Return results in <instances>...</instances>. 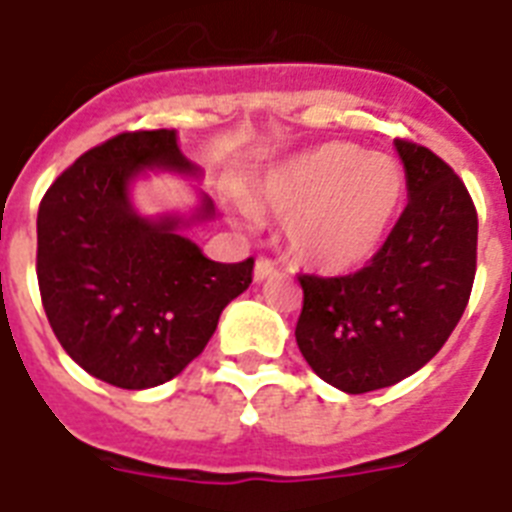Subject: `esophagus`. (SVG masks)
<instances>
[{
    "label": "esophagus",
    "mask_w": 512,
    "mask_h": 512,
    "mask_svg": "<svg viewBox=\"0 0 512 512\" xmlns=\"http://www.w3.org/2000/svg\"><path fill=\"white\" fill-rule=\"evenodd\" d=\"M273 273H276V263H273V260H268V257H257L255 281L268 279V276H273Z\"/></svg>",
    "instance_id": "34e87169"
}]
</instances>
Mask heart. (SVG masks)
<instances>
[{"label": "heart", "instance_id": "1", "mask_svg": "<svg viewBox=\"0 0 512 512\" xmlns=\"http://www.w3.org/2000/svg\"><path fill=\"white\" fill-rule=\"evenodd\" d=\"M401 196L404 170L393 156L329 140L273 170L252 207L284 215L297 263L345 273L377 252Z\"/></svg>", "mask_w": 512, "mask_h": 512}]
</instances>
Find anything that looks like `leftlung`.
Returning a JSON list of instances; mask_svg holds the SVG:
<instances>
[{
  "instance_id": "1",
  "label": "left lung",
  "mask_w": 512,
  "mask_h": 512,
  "mask_svg": "<svg viewBox=\"0 0 512 512\" xmlns=\"http://www.w3.org/2000/svg\"><path fill=\"white\" fill-rule=\"evenodd\" d=\"M396 151L409 201L377 255L348 276H297V348L345 393L388 388L428 364L476 279L478 215L465 183L430 148L396 140Z\"/></svg>"
}]
</instances>
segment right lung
Wrapping results in <instances>:
<instances>
[{"label":"right lung","mask_w":512,"mask_h":512,"mask_svg":"<svg viewBox=\"0 0 512 512\" xmlns=\"http://www.w3.org/2000/svg\"><path fill=\"white\" fill-rule=\"evenodd\" d=\"M143 170L193 175L175 130L122 132L47 188L36 215V279L52 332L92 377L156 388L199 356L220 313L252 284L255 260L215 263L177 231L180 217L132 209ZM215 207L204 199L199 215Z\"/></svg>","instance_id":"right-lung-1"}]
</instances>
